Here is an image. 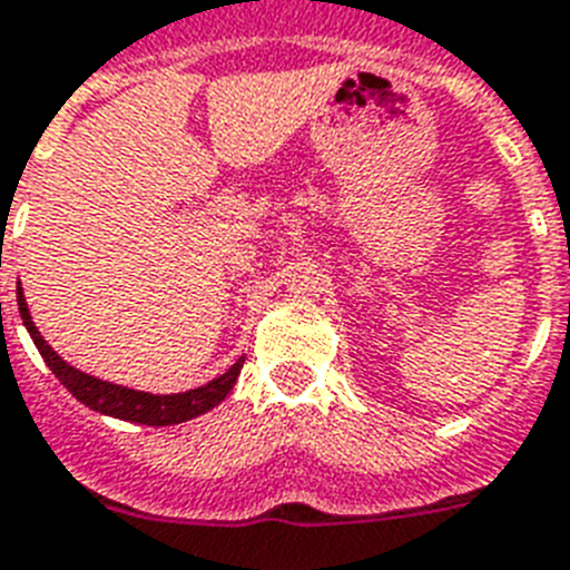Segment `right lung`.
Wrapping results in <instances>:
<instances>
[{
    "label": "right lung",
    "instance_id": "add662e5",
    "mask_svg": "<svg viewBox=\"0 0 570 570\" xmlns=\"http://www.w3.org/2000/svg\"><path fill=\"white\" fill-rule=\"evenodd\" d=\"M17 305H20L22 323H26L28 335L35 337V346L40 350L42 361L49 364V370L58 375V381L63 384L69 393L81 404H87L89 411L107 413V416H116V420L125 422H139V425H177V422L195 420L200 413L212 411L215 404L224 402L227 393L233 390L235 379L242 373L244 358L235 361L227 373L218 375L215 381L204 384L197 390H186V393H171V396H154V393H142V390L121 387V384H110V381L92 379V375L75 370V366L66 364L58 352L51 350L49 343L42 341V335L37 332L35 320L28 314V303L22 296V288H17Z\"/></svg>",
    "mask_w": 570,
    "mask_h": 570
}]
</instances>
